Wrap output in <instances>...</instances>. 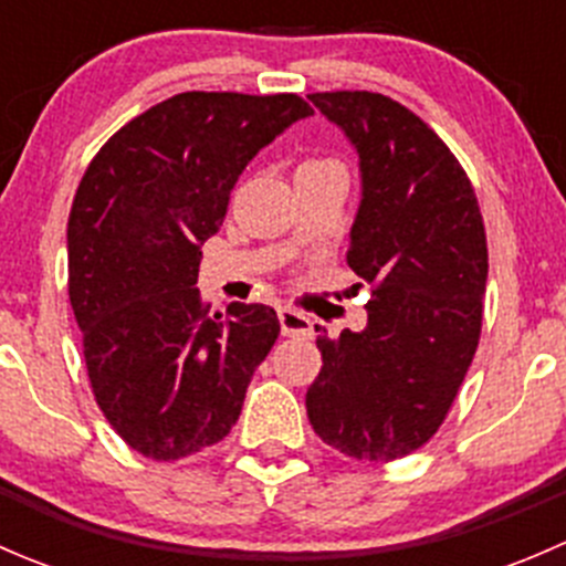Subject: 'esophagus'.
Listing matches in <instances>:
<instances>
[{"instance_id": "1", "label": "esophagus", "mask_w": 566, "mask_h": 566, "mask_svg": "<svg viewBox=\"0 0 566 566\" xmlns=\"http://www.w3.org/2000/svg\"><path fill=\"white\" fill-rule=\"evenodd\" d=\"M279 323H282L284 336H301V339H310L315 331H312V319L304 312L293 310V306H279Z\"/></svg>"}]
</instances>
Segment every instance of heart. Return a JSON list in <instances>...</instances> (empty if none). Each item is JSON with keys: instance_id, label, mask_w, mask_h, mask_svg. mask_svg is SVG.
<instances>
[{"instance_id": "b5f03b06", "label": "heart", "mask_w": 566, "mask_h": 566, "mask_svg": "<svg viewBox=\"0 0 566 566\" xmlns=\"http://www.w3.org/2000/svg\"><path fill=\"white\" fill-rule=\"evenodd\" d=\"M319 164H331L328 158H306L298 169H310V167H319Z\"/></svg>"}]
</instances>
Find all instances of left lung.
Masks as SVG:
<instances>
[{
    "label": "left lung",
    "instance_id": "1",
    "mask_svg": "<svg viewBox=\"0 0 566 566\" xmlns=\"http://www.w3.org/2000/svg\"><path fill=\"white\" fill-rule=\"evenodd\" d=\"M310 101L361 161L347 265L373 301L367 328L317 339L323 367L306 413L347 458L391 462L436 436L476 353L488 284L482 210L454 153L410 108L367 90Z\"/></svg>",
    "mask_w": 566,
    "mask_h": 566
}]
</instances>
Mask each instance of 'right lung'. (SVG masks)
<instances>
[{
  "label": "right lung",
  "instance_id": "obj_1",
  "mask_svg": "<svg viewBox=\"0 0 566 566\" xmlns=\"http://www.w3.org/2000/svg\"><path fill=\"white\" fill-rule=\"evenodd\" d=\"M312 106L295 93H180L95 153L67 219V295L95 402L134 452L219 443L279 336L265 304L210 312L199 256L256 153Z\"/></svg>",
  "mask_w": 566,
  "mask_h": 566
}]
</instances>
